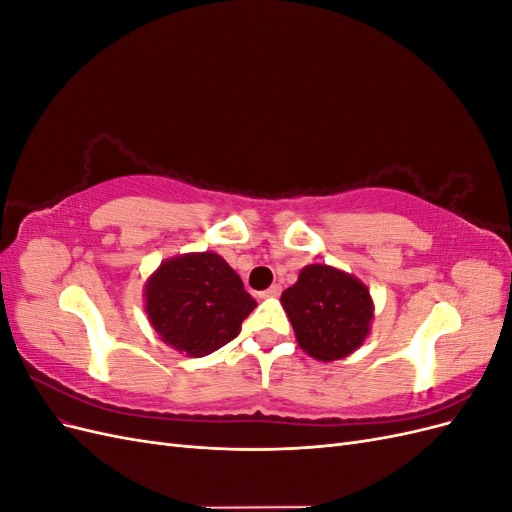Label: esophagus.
Instances as JSON below:
<instances>
[{
  "label": "esophagus",
  "instance_id": "34e87169",
  "mask_svg": "<svg viewBox=\"0 0 512 512\" xmlns=\"http://www.w3.org/2000/svg\"><path fill=\"white\" fill-rule=\"evenodd\" d=\"M280 292H282V288L277 286V284H273L271 288H267V290H262L260 292V299H269V297H280Z\"/></svg>",
  "mask_w": 512,
  "mask_h": 512
}]
</instances>
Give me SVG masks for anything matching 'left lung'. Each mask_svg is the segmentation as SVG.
Returning a JSON list of instances; mask_svg holds the SVG:
<instances>
[{"label":"left lung","instance_id":"1","mask_svg":"<svg viewBox=\"0 0 512 512\" xmlns=\"http://www.w3.org/2000/svg\"><path fill=\"white\" fill-rule=\"evenodd\" d=\"M282 307L303 352L331 363L361 348L374 322L369 288L331 265H307L299 280L282 292Z\"/></svg>","mask_w":512,"mask_h":512}]
</instances>
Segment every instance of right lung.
<instances>
[{"label": "right lung", "instance_id": "1", "mask_svg": "<svg viewBox=\"0 0 512 512\" xmlns=\"http://www.w3.org/2000/svg\"><path fill=\"white\" fill-rule=\"evenodd\" d=\"M147 320L162 342L185 356H207L235 339L256 301L215 252L166 258L143 288Z\"/></svg>", "mask_w": 512, "mask_h": 512}]
</instances>
